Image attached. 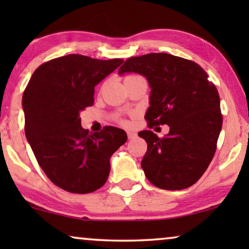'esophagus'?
<instances>
[{
	"mask_svg": "<svg viewBox=\"0 0 249 249\" xmlns=\"http://www.w3.org/2000/svg\"><path fill=\"white\" fill-rule=\"evenodd\" d=\"M127 135H128L129 139H135L136 137H137V134H136V132H132V131H128Z\"/></svg>",
	"mask_w": 249,
	"mask_h": 249,
	"instance_id": "1",
	"label": "esophagus"
}]
</instances>
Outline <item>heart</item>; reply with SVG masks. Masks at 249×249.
<instances>
[{"instance_id": "1", "label": "heart", "mask_w": 249, "mask_h": 249, "mask_svg": "<svg viewBox=\"0 0 249 249\" xmlns=\"http://www.w3.org/2000/svg\"><path fill=\"white\" fill-rule=\"evenodd\" d=\"M119 121H120L121 124H125V121H124V120H119Z\"/></svg>"}]
</instances>
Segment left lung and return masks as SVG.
I'll return each instance as SVG.
<instances>
[{
	"label": "left lung",
	"mask_w": 249,
	"mask_h": 249,
	"mask_svg": "<svg viewBox=\"0 0 249 249\" xmlns=\"http://www.w3.org/2000/svg\"><path fill=\"white\" fill-rule=\"evenodd\" d=\"M124 72L147 78L152 88L145 115L148 128L170 127L162 138L152 130L138 134L147 142L142 161L146 178L166 190L193 186L212 161L222 128L215 85L196 62L168 53L129 57L119 69Z\"/></svg>",
	"instance_id": "8db88e82"
}]
</instances>
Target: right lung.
Wrapping results in <instances>:
<instances>
[{"instance_id":"add662e5","label":"right lung","mask_w":249,"mask_h":249,"mask_svg":"<svg viewBox=\"0 0 249 249\" xmlns=\"http://www.w3.org/2000/svg\"><path fill=\"white\" fill-rule=\"evenodd\" d=\"M124 62L69 54L40 64L22 96L25 134L40 168L69 193H93L107 182L110 158L127 142L122 129L91 134L80 112L94 104L95 86Z\"/></svg>"}]
</instances>
